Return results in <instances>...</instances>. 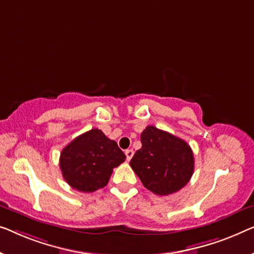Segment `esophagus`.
<instances>
[{"label": "esophagus", "instance_id": "obj_1", "mask_svg": "<svg viewBox=\"0 0 254 254\" xmlns=\"http://www.w3.org/2000/svg\"><path fill=\"white\" fill-rule=\"evenodd\" d=\"M125 153H126V157H127V160L128 161H129L131 158H133V156H134V151L131 149L126 150V151H125Z\"/></svg>", "mask_w": 254, "mask_h": 254}]
</instances>
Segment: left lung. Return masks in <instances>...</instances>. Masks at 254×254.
I'll return each instance as SVG.
<instances>
[{
    "instance_id": "8db88e82",
    "label": "left lung",
    "mask_w": 254,
    "mask_h": 254,
    "mask_svg": "<svg viewBox=\"0 0 254 254\" xmlns=\"http://www.w3.org/2000/svg\"><path fill=\"white\" fill-rule=\"evenodd\" d=\"M141 142L129 164L146 189L167 196L189 182L194 159L188 143L153 126L143 130Z\"/></svg>"
}]
</instances>
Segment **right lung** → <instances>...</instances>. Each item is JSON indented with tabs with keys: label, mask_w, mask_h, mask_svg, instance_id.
I'll list each match as a JSON object with an SVG mask.
<instances>
[{
	"label": "right lung",
	"mask_w": 254,
	"mask_h": 254,
	"mask_svg": "<svg viewBox=\"0 0 254 254\" xmlns=\"http://www.w3.org/2000/svg\"><path fill=\"white\" fill-rule=\"evenodd\" d=\"M125 159L126 156L117 142L95 128L65 146L61 153L60 167L64 180L73 189L94 192L108 185L113 168Z\"/></svg>",
	"instance_id": "add662e5"
}]
</instances>
